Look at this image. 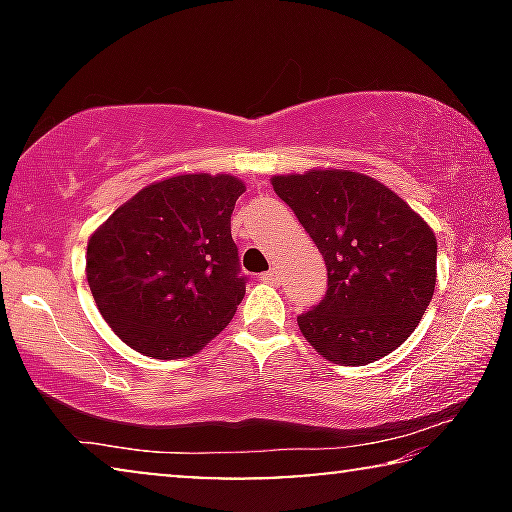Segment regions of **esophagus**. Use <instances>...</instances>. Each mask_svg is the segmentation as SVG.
Segmentation results:
<instances>
[{
    "label": "esophagus",
    "mask_w": 512,
    "mask_h": 512,
    "mask_svg": "<svg viewBox=\"0 0 512 512\" xmlns=\"http://www.w3.org/2000/svg\"><path fill=\"white\" fill-rule=\"evenodd\" d=\"M261 279H263V282H268V284H279V270L270 268L268 272H263Z\"/></svg>",
    "instance_id": "obj_1"
}]
</instances>
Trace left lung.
Here are the masks:
<instances>
[{
    "label": "left lung",
    "instance_id": "obj_1",
    "mask_svg": "<svg viewBox=\"0 0 512 512\" xmlns=\"http://www.w3.org/2000/svg\"><path fill=\"white\" fill-rule=\"evenodd\" d=\"M326 261L328 289L298 317L328 361L366 366L401 347L436 289L433 230L366 174L312 170L272 177Z\"/></svg>",
    "mask_w": 512,
    "mask_h": 512
}]
</instances>
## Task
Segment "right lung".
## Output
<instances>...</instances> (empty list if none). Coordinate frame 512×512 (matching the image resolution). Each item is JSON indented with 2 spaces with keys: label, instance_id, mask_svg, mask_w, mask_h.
<instances>
[{
  "label": "right lung",
  "instance_id": "add662e5",
  "mask_svg": "<svg viewBox=\"0 0 512 512\" xmlns=\"http://www.w3.org/2000/svg\"><path fill=\"white\" fill-rule=\"evenodd\" d=\"M242 193L230 174H179L142 188L95 230L88 286L125 345L179 359L230 324L247 289L230 235Z\"/></svg>",
  "mask_w": 512,
  "mask_h": 512
}]
</instances>
